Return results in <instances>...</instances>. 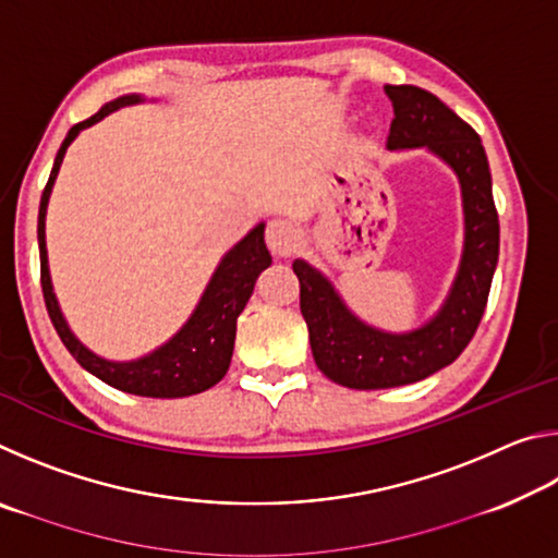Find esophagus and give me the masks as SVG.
I'll return each mask as SVG.
<instances>
[{"label":"esophagus","mask_w":558,"mask_h":558,"mask_svg":"<svg viewBox=\"0 0 558 558\" xmlns=\"http://www.w3.org/2000/svg\"><path fill=\"white\" fill-rule=\"evenodd\" d=\"M300 231L298 226H292L288 219H272L266 229V243L272 256L288 258L298 251L300 245Z\"/></svg>","instance_id":"esophagus-1"}]
</instances>
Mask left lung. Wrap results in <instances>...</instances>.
I'll use <instances>...</instances> for the list:
<instances>
[{"label":"left lung","mask_w":558,"mask_h":558,"mask_svg":"<svg viewBox=\"0 0 558 558\" xmlns=\"http://www.w3.org/2000/svg\"><path fill=\"white\" fill-rule=\"evenodd\" d=\"M393 106L386 147H426L458 177L462 196V256L436 315L411 332H386L359 319L325 272L292 260L300 280V313L315 364L327 379L359 391L426 379L456 362L483 319L499 256L493 177L480 135L446 102L415 86H384Z\"/></svg>","instance_id":"left-lung-1"}]
</instances>
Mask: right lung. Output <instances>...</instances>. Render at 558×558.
Here are the masks:
<instances>
[{
    "instance_id": "obj_1",
    "label": "right lung",
    "mask_w": 558,
    "mask_h": 558,
    "mask_svg": "<svg viewBox=\"0 0 558 558\" xmlns=\"http://www.w3.org/2000/svg\"><path fill=\"white\" fill-rule=\"evenodd\" d=\"M137 102H145V98L137 96V93L110 100L96 116L73 125L69 135H65L59 155L53 159L51 177L46 182L39 204V229H36V233H39L41 253V290L56 332H59L61 342L83 369L98 376L100 381H106L112 389L125 393L147 396V399H182V396H194L211 389L229 372L235 342V319H239L245 302L253 295V286H256L258 276L272 263L266 248V239H263L266 235V223L260 221L256 229H251L219 260L209 286H206L199 302H196L194 313L179 327V332L169 337L155 352L140 359H130V362H112V359L90 352L71 332L59 307V300H56L49 272V253H46V209H49L51 189L56 177H59L65 149L78 137L81 130L96 125L102 118H108L110 112L125 106H137Z\"/></svg>"
}]
</instances>
